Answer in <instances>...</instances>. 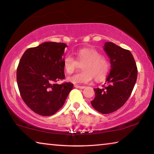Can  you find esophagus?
<instances>
[{
  "label": "esophagus",
  "mask_w": 154,
  "mask_h": 154,
  "mask_svg": "<svg viewBox=\"0 0 154 154\" xmlns=\"http://www.w3.org/2000/svg\"><path fill=\"white\" fill-rule=\"evenodd\" d=\"M74 87L76 88H79V89H83L85 86H82V85H74Z\"/></svg>",
  "instance_id": "1"
}]
</instances>
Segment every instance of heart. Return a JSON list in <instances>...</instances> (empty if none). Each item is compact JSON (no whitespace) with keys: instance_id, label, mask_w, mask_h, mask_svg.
I'll return each instance as SVG.
<instances>
[{"instance_id":"heart-1","label":"heart","mask_w":154,"mask_h":154,"mask_svg":"<svg viewBox=\"0 0 154 154\" xmlns=\"http://www.w3.org/2000/svg\"><path fill=\"white\" fill-rule=\"evenodd\" d=\"M76 59L71 55H67L63 61L64 69L68 74H71L77 69L79 64H83V71L77 72L67 78L69 82L72 83H87L94 77L95 80L103 79L110 69V63L108 59L103 56L100 52L90 48H85L78 50Z\"/></svg>"}]
</instances>
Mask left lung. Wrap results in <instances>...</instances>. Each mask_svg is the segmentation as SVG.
<instances>
[{"mask_svg": "<svg viewBox=\"0 0 154 154\" xmlns=\"http://www.w3.org/2000/svg\"><path fill=\"white\" fill-rule=\"evenodd\" d=\"M104 49L110 59L111 71L102 88L94 89L95 98L91 104L97 111L108 114L126 103L134 87L138 71L129 50L111 42L105 43Z\"/></svg>", "mask_w": 154, "mask_h": 154, "instance_id": "left-lung-1", "label": "left lung"}]
</instances>
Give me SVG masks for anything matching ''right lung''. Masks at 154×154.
<instances>
[{"mask_svg":"<svg viewBox=\"0 0 154 154\" xmlns=\"http://www.w3.org/2000/svg\"><path fill=\"white\" fill-rule=\"evenodd\" d=\"M63 43L45 42L28 48L17 69V83L20 96L28 107L40 116L56 113L73 88L71 82L58 84L65 78L62 57Z\"/></svg>","mask_w":154,"mask_h":154,"instance_id":"right-lung-1","label":"right lung"}]
</instances>
